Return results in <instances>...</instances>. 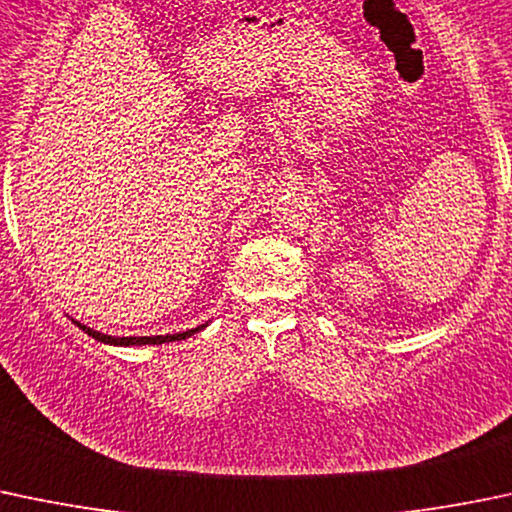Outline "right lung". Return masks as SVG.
I'll return each instance as SVG.
<instances>
[{
  "mask_svg": "<svg viewBox=\"0 0 512 512\" xmlns=\"http://www.w3.org/2000/svg\"><path fill=\"white\" fill-rule=\"evenodd\" d=\"M73 320V318H71ZM73 323L78 325V328L83 330L86 335H91L93 340L103 342V345H118V347H138V345H162V342H177V340H187V337H192L194 333H199V330L207 328L209 323L204 325H197V328L192 330H184V333H175V335H150V337H113V335H103L98 333V330L88 328V325L78 323V320H73Z\"/></svg>",
  "mask_w": 512,
  "mask_h": 512,
  "instance_id": "right-lung-1",
  "label": "right lung"
}]
</instances>
